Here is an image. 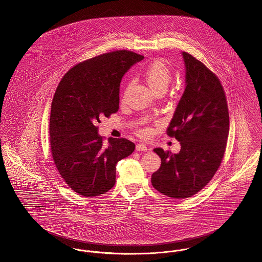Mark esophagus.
Returning <instances> with one entry per match:
<instances>
[{"instance_id": "esophagus-1", "label": "esophagus", "mask_w": 262, "mask_h": 262, "mask_svg": "<svg viewBox=\"0 0 262 262\" xmlns=\"http://www.w3.org/2000/svg\"><path fill=\"white\" fill-rule=\"evenodd\" d=\"M136 149L138 151H146L147 150V146L143 143H138L137 146H136Z\"/></svg>"}]
</instances>
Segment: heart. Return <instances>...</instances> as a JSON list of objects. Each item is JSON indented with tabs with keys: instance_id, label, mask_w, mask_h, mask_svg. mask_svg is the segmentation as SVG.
Listing matches in <instances>:
<instances>
[{
	"instance_id": "heart-1",
	"label": "heart",
	"mask_w": 262,
	"mask_h": 262,
	"mask_svg": "<svg viewBox=\"0 0 262 262\" xmlns=\"http://www.w3.org/2000/svg\"><path fill=\"white\" fill-rule=\"evenodd\" d=\"M143 76L146 83L155 94L161 91H166L172 78L170 70L161 60H156L149 64L145 69ZM144 134L145 132H142V135Z\"/></svg>"
}]
</instances>
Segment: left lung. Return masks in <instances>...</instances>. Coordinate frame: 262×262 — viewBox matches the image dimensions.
Listing matches in <instances>:
<instances>
[{
	"mask_svg": "<svg viewBox=\"0 0 262 262\" xmlns=\"http://www.w3.org/2000/svg\"><path fill=\"white\" fill-rule=\"evenodd\" d=\"M185 88L167 135L181 142L172 154L157 147L161 167L152 173L151 184L162 194L186 199L210 181L224 156L229 133L225 94L217 77L202 61L182 52Z\"/></svg>",
	"mask_w": 262,
	"mask_h": 262,
	"instance_id": "obj_1",
	"label": "left lung"
}]
</instances>
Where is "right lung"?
I'll use <instances>...</instances> for the list:
<instances>
[{
    "label": "right lung",
    "instance_id": "obj_1",
    "mask_svg": "<svg viewBox=\"0 0 262 262\" xmlns=\"http://www.w3.org/2000/svg\"><path fill=\"white\" fill-rule=\"evenodd\" d=\"M142 59L129 51L103 54L72 68L57 88L50 116L52 156L63 181L82 196L108 191L117 163L136 148L126 139L104 143L97 123L119 111L121 79Z\"/></svg>",
    "mask_w": 262,
    "mask_h": 262
}]
</instances>
